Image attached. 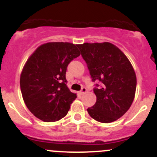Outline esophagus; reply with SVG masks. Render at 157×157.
Returning a JSON list of instances; mask_svg holds the SVG:
<instances>
[{"label":"esophagus","instance_id":"34e87169","mask_svg":"<svg viewBox=\"0 0 157 157\" xmlns=\"http://www.w3.org/2000/svg\"><path fill=\"white\" fill-rule=\"evenodd\" d=\"M86 88L84 87V86H83V87L81 88V90H80V94H83L84 93H86Z\"/></svg>","mask_w":157,"mask_h":157}]
</instances>
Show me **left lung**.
I'll list each match as a JSON object with an SVG mask.
<instances>
[{
  "label": "left lung",
  "instance_id": "1",
  "mask_svg": "<svg viewBox=\"0 0 157 157\" xmlns=\"http://www.w3.org/2000/svg\"><path fill=\"white\" fill-rule=\"evenodd\" d=\"M87 65L93 82L96 103L87 109L93 119L111 123L129 109L136 88L135 71L125 54L113 44L84 43L77 45Z\"/></svg>",
  "mask_w": 157,
  "mask_h": 157
}]
</instances>
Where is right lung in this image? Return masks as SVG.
Segmentation results:
<instances>
[{
	"mask_svg": "<svg viewBox=\"0 0 157 157\" xmlns=\"http://www.w3.org/2000/svg\"><path fill=\"white\" fill-rule=\"evenodd\" d=\"M77 46L67 42L42 44L23 68L20 85L24 103L35 117L44 122L64 117L77 98L66 80L68 64L80 54Z\"/></svg>",
	"mask_w": 157,
	"mask_h": 157,
	"instance_id": "right-lung-1",
	"label": "right lung"
}]
</instances>
